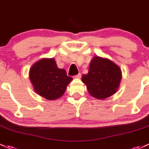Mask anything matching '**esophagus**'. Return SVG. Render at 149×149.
<instances>
[{"instance_id":"1","label":"esophagus","mask_w":149,"mask_h":149,"mask_svg":"<svg viewBox=\"0 0 149 149\" xmlns=\"http://www.w3.org/2000/svg\"><path fill=\"white\" fill-rule=\"evenodd\" d=\"M81 73H78V74L76 75V76H74V78H81Z\"/></svg>"}]
</instances>
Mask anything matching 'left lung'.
I'll list each match as a JSON object with an SVG mask.
<instances>
[{
    "label": "left lung",
    "mask_w": 149,
    "mask_h": 149,
    "mask_svg": "<svg viewBox=\"0 0 149 149\" xmlns=\"http://www.w3.org/2000/svg\"><path fill=\"white\" fill-rule=\"evenodd\" d=\"M122 78L120 68L107 58L93 57L87 74L83 75L82 81L93 97L102 100L117 92Z\"/></svg>",
    "instance_id": "1"
}]
</instances>
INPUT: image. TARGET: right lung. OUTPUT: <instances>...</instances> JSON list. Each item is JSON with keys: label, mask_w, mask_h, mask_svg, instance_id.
<instances>
[{"label": "right lung", "mask_w": 149, "mask_h": 149, "mask_svg": "<svg viewBox=\"0 0 149 149\" xmlns=\"http://www.w3.org/2000/svg\"><path fill=\"white\" fill-rule=\"evenodd\" d=\"M29 79L37 94L54 100L63 95L73 78L57 67L54 58H42L29 69Z\"/></svg>", "instance_id": "right-lung-1"}]
</instances>
